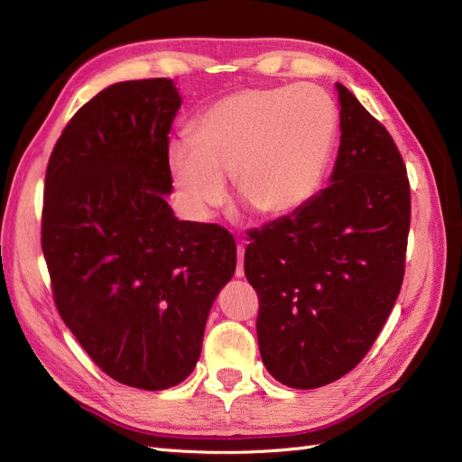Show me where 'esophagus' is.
<instances>
[{
    "mask_svg": "<svg viewBox=\"0 0 462 462\" xmlns=\"http://www.w3.org/2000/svg\"><path fill=\"white\" fill-rule=\"evenodd\" d=\"M238 268H236V278H244V246L242 244H238Z\"/></svg>",
    "mask_w": 462,
    "mask_h": 462,
    "instance_id": "esophagus-1",
    "label": "esophagus"
}]
</instances>
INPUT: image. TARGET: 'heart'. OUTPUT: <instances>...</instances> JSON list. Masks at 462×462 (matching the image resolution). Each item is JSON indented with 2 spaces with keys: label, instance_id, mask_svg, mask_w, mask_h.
I'll return each mask as SVG.
<instances>
[{
  "label": "heart",
  "instance_id": "1",
  "mask_svg": "<svg viewBox=\"0 0 462 462\" xmlns=\"http://www.w3.org/2000/svg\"><path fill=\"white\" fill-rule=\"evenodd\" d=\"M337 131L336 105L313 85L244 89L196 116L166 164L182 210L204 222L234 192L268 218L300 210L318 190Z\"/></svg>",
  "mask_w": 462,
  "mask_h": 462
}]
</instances>
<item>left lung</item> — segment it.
I'll return each instance as SVG.
<instances>
[{
    "instance_id": "8db88e82",
    "label": "left lung",
    "mask_w": 462,
    "mask_h": 462,
    "mask_svg": "<svg viewBox=\"0 0 462 462\" xmlns=\"http://www.w3.org/2000/svg\"><path fill=\"white\" fill-rule=\"evenodd\" d=\"M339 151L328 189L250 232L244 272L260 298V356L291 389H316L365 357L405 273L407 171L385 126L336 83Z\"/></svg>"
}]
</instances>
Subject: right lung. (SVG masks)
I'll return each instance as SVG.
<instances>
[{"label":"right lung","mask_w":462,"mask_h":462,"mask_svg":"<svg viewBox=\"0 0 462 462\" xmlns=\"http://www.w3.org/2000/svg\"><path fill=\"white\" fill-rule=\"evenodd\" d=\"M180 105L171 79L106 87L69 121L45 174L42 248L59 316L106 375L146 391L190 375L236 270L228 230L179 220L164 199Z\"/></svg>","instance_id":"right-lung-1"}]
</instances>
